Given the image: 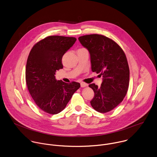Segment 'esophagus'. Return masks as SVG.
I'll return each instance as SVG.
<instances>
[{
	"label": "esophagus",
	"instance_id": "1",
	"mask_svg": "<svg viewBox=\"0 0 157 157\" xmlns=\"http://www.w3.org/2000/svg\"><path fill=\"white\" fill-rule=\"evenodd\" d=\"M86 86H87V84H86V83H85V82H81V87H86Z\"/></svg>",
	"mask_w": 157,
	"mask_h": 157
}]
</instances>
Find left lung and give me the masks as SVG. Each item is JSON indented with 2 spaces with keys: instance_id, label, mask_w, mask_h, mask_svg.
<instances>
[{
  "instance_id": "left-lung-1",
  "label": "left lung",
  "mask_w": 157,
  "mask_h": 157,
  "mask_svg": "<svg viewBox=\"0 0 157 157\" xmlns=\"http://www.w3.org/2000/svg\"><path fill=\"white\" fill-rule=\"evenodd\" d=\"M78 39L90 53L92 71L103 77L100 87L89 86L94 92L91 106L99 113L109 112L123 101L128 91L130 70L126 56L117 43L105 36L91 34Z\"/></svg>"
}]
</instances>
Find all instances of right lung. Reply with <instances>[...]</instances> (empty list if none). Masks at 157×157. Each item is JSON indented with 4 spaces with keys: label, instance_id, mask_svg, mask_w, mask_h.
I'll use <instances>...</instances> for the list:
<instances>
[{
    "label": "right lung",
    "instance_id": "add662e5",
    "mask_svg": "<svg viewBox=\"0 0 157 157\" xmlns=\"http://www.w3.org/2000/svg\"><path fill=\"white\" fill-rule=\"evenodd\" d=\"M76 40L75 37L49 36L36 43L28 56L25 81L29 92L36 105L48 114L63 110L81 86L74 81L68 84L57 81L55 77L56 70L63 68V54Z\"/></svg>",
    "mask_w": 157,
    "mask_h": 157
}]
</instances>
